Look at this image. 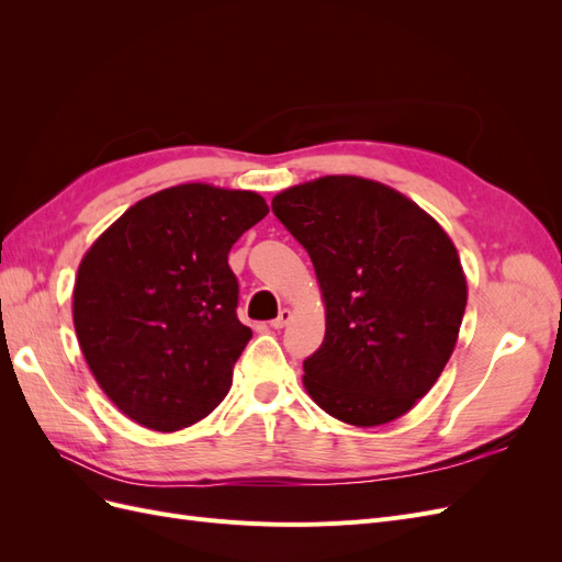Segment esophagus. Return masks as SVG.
<instances>
[{
	"mask_svg": "<svg viewBox=\"0 0 562 562\" xmlns=\"http://www.w3.org/2000/svg\"><path fill=\"white\" fill-rule=\"evenodd\" d=\"M288 321H291V312H288V310H281V312H279V316H277L274 321H269V326L279 330V328H283V326H285Z\"/></svg>",
	"mask_w": 562,
	"mask_h": 562,
	"instance_id": "obj_1",
	"label": "esophagus"
}]
</instances>
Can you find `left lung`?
Here are the masks:
<instances>
[{"mask_svg": "<svg viewBox=\"0 0 562 562\" xmlns=\"http://www.w3.org/2000/svg\"><path fill=\"white\" fill-rule=\"evenodd\" d=\"M310 252L326 337L304 386L328 415L378 427L405 415L443 372L467 310L450 236L386 184L326 176L271 199Z\"/></svg>", "mask_w": 562, "mask_h": 562, "instance_id": "1", "label": "left lung"}]
</instances>
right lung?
<instances>
[{"label":"right lung","instance_id":"obj_1","mask_svg":"<svg viewBox=\"0 0 562 562\" xmlns=\"http://www.w3.org/2000/svg\"><path fill=\"white\" fill-rule=\"evenodd\" d=\"M269 213L255 192L178 184L131 206L83 255L75 330L93 378L133 422L178 431L211 415L252 337L227 255Z\"/></svg>","mask_w":562,"mask_h":562}]
</instances>
